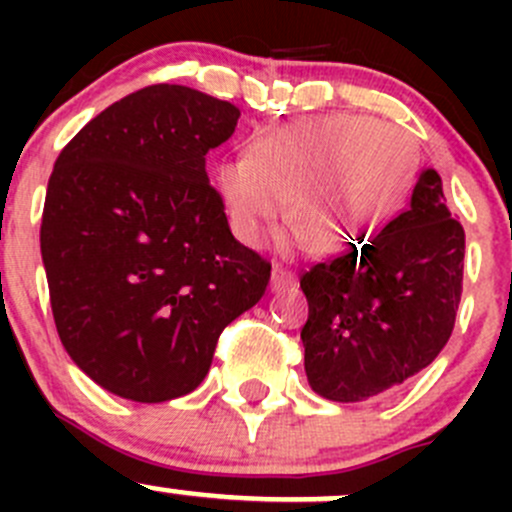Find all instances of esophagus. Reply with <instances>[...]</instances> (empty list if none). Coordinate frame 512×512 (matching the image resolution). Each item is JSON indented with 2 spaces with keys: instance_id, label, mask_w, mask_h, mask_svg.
<instances>
[{
  "instance_id": "obj_1",
  "label": "esophagus",
  "mask_w": 512,
  "mask_h": 512,
  "mask_svg": "<svg viewBox=\"0 0 512 512\" xmlns=\"http://www.w3.org/2000/svg\"><path fill=\"white\" fill-rule=\"evenodd\" d=\"M294 282H297V275H294L292 270H287V267L277 265L275 270H272V292H277V289H285V287H292Z\"/></svg>"
}]
</instances>
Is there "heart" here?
Masks as SVG:
<instances>
[{"label":"heart","instance_id":"obj_1","mask_svg":"<svg viewBox=\"0 0 512 512\" xmlns=\"http://www.w3.org/2000/svg\"><path fill=\"white\" fill-rule=\"evenodd\" d=\"M414 168L404 128L359 116H329L270 128L250 156L215 165V188L245 245H260L282 218L294 240L344 252L369 240L399 208Z\"/></svg>","mask_w":512,"mask_h":512}]
</instances>
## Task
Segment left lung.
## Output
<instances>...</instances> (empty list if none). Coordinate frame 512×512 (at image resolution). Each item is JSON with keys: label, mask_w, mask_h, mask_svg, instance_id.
Instances as JSON below:
<instances>
[{"label": "left lung", "mask_w": 512, "mask_h": 512, "mask_svg": "<svg viewBox=\"0 0 512 512\" xmlns=\"http://www.w3.org/2000/svg\"><path fill=\"white\" fill-rule=\"evenodd\" d=\"M466 232L443 198L441 175H418L411 205L376 235L299 280L309 386L354 404L426 369L456 324Z\"/></svg>", "instance_id": "8db88e82"}]
</instances>
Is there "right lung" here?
I'll list each match as a JSON object with an SVG mask.
<instances>
[{
    "instance_id": "1",
    "label": "right lung",
    "mask_w": 512,
    "mask_h": 512,
    "mask_svg": "<svg viewBox=\"0 0 512 512\" xmlns=\"http://www.w3.org/2000/svg\"><path fill=\"white\" fill-rule=\"evenodd\" d=\"M240 108L156 84L91 118L64 146L41 215L56 332L74 364L121 399L198 389L232 319L272 265L240 245L205 173Z\"/></svg>"
}]
</instances>
